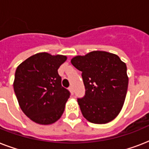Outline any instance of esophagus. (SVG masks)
Listing matches in <instances>:
<instances>
[{"label": "esophagus", "instance_id": "34e87169", "mask_svg": "<svg viewBox=\"0 0 149 149\" xmlns=\"http://www.w3.org/2000/svg\"><path fill=\"white\" fill-rule=\"evenodd\" d=\"M69 90H70V91L71 92V93L73 94V87H72V86H70V87H69Z\"/></svg>", "mask_w": 149, "mask_h": 149}]
</instances>
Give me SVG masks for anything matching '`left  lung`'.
Wrapping results in <instances>:
<instances>
[{
	"mask_svg": "<svg viewBox=\"0 0 149 149\" xmlns=\"http://www.w3.org/2000/svg\"><path fill=\"white\" fill-rule=\"evenodd\" d=\"M71 63L82 72L85 95L77 98L83 115L93 124H106L118 116L127 94V66L117 55L93 51L76 56Z\"/></svg>",
	"mask_w": 149,
	"mask_h": 149,
	"instance_id": "8db88e82",
	"label": "left lung"
}]
</instances>
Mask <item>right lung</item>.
Returning <instances> with one entry per match:
<instances>
[{
    "mask_svg": "<svg viewBox=\"0 0 149 149\" xmlns=\"http://www.w3.org/2000/svg\"><path fill=\"white\" fill-rule=\"evenodd\" d=\"M66 56L46 52L29 57L17 66L14 91L20 107L31 120L50 125L64 112L70 92L62 86L58 69Z\"/></svg>",
    "mask_w": 149,
    "mask_h": 149,
    "instance_id": "add662e5",
    "label": "right lung"
}]
</instances>
